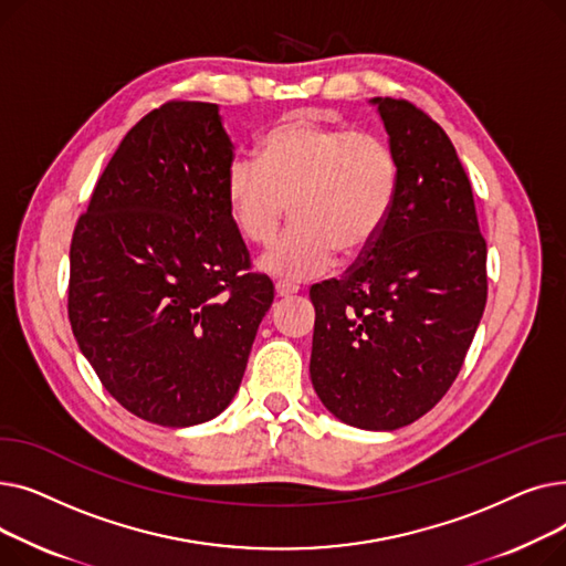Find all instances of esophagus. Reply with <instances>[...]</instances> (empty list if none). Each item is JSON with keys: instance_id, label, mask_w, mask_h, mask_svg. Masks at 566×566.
Segmentation results:
<instances>
[{"instance_id": "34e87169", "label": "esophagus", "mask_w": 566, "mask_h": 566, "mask_svg": "<svg viewBox=\"0 0 566 566\" xmlns=\"http://www.w3.org/2000/svg\"><path fill=\"white\" fill-rule=\"evenodd\" d=\"M298 291H301V286H298V284H293V282H289V280H277V282H275V293H277V298H289V295L298 293Z\"/></svg>"}]
</instances>
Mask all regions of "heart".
Here are the masks:
<instances>
[{"instance_id": "b5f03b06", "label": "heart", "mask_w": 566, "mask_h": 566, "mask_svg": "<svg viewBox=\"0 0 566 566\" xmlns=\"http://www.w3.org/2000/svg\"><path fill=\"white\" fill-rule=\"evenodd\" d=\"M256 160L229 169L227 203L235 229L254 245L273 241L291 203L295 222L259 261L277 277L323 273L337 252L363 254L399 192V158L388 139L310 114H293L268 130Z\"/></svg>"}]
</instances>
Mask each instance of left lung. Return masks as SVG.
Wrapping results in <instances>:
<instances>
[{"label":"left lung","instance_id":"8db88e82","mask_svg":"<svg viewBox=\"0 0 566 566\" xmlns=\"http://www.w3.org/2000/svg\"><path fill=\"white\" fill-rule=\"evenodd\" d=\"M399 158V192L342 280L310 289V376L335 418L392 431L420 420L459 376L486 307V241L457 148L403 98H374Z\"/></svg>","mask_w":566,"mask_h":566}]
</instances>
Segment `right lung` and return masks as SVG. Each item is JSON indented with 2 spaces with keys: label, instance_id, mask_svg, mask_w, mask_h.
<instances>
[{
  "label": "right lung",
  "instance_id": "right-lung-1",
  "mask_svg": "<svg viewBox=\"0 0 566 566\" xmlns=\"http://www.w3.org/2000/svg\"><path fill=\"white\" fill-rule=\"evenodd\" d=\"M231 163L220 107L169 101L118 144L73 231L80 350L118 403L160 427L231 403L275 298L229 213Z\"/></svg>",
  "mask_w": 566,
  "mask_h": 566
}]
</instances>
